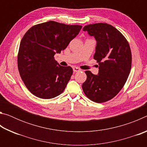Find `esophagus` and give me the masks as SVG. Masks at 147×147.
<instances>
[{
    "label": "esophagus",
    "mask_w": 147,
    "mask_h": 147,
    "mask_svg": "<svg viewBox=\"0 0 147 147\" xmlns=\"http://www.w3.org/2000/svg\"><path fill=\"white\" fill-rule=\"evenodd\" d=\"M80 71H81V69L78 67H73V71L74 72V73H76V72H79Z\"/></svg>",
    "instance_id": "esophagus-1"
}]
</instances>
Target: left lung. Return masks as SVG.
<instances>
[{
  "mask_svg": "<svg viewBox=\"0 0 147 147\" xmlns=\"http://www.w3.org/2000/svg\"><path fill=\"white\" fill-rule=\"evenodd\" d=\"M83 31L96 41L94 59L98 63V73H85L82 89L87 97L97 103L111 100L123 88L130 74L131 53L128 42L115 27L106 23L86 25Z\"/></svg>",
  "mask_w": 147,
  "mask_h": 147,
  "instance_id": "8db88e82",
  "label": "left lung"
}]
</instances>
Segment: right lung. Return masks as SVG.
<instances>
[{
  "instance_id": "right-lung-1",
  "label": "right lung",
  "mask_w": 147,
  "mask_h": 147,
  "mask_svg": "<svg viewBox=\"0 0 147 147\" xmlns=\"http://www.w3.org/2000/svg\"><path fill=\"white\" fill-rule=\"evenodd\" d=\"M82 27L50 21L33 26L24 35L17 65L24 84L34 95L50 99L64 91L73 69L61 66L54 56L66 49Z\"/></svg>"
}]
</instances>
